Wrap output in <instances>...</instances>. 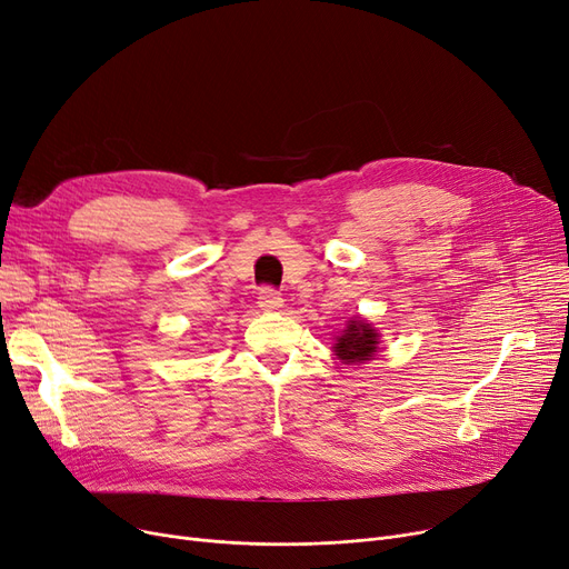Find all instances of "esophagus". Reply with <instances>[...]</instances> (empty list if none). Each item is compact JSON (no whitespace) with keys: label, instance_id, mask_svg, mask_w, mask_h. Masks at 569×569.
Returning a JSON list of instances; mask_svg holds the SVG:
<instances>
[{"label":"esophagus","instance_id":"1","mask_svg":"<svg viewBox=\"0 0 569 569\" xmlns=\"http://www.w3.org/2000/svg\"><path fill=\"white\" fill-rule=\"evenodd\" d=\"M283 305V300H281V295L274 290V288H262L260 292H258V307L260 309H264V311H274V309H279Z\"/></svg>","mask_w":569,"mask_h":569}]
</instances>
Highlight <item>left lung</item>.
<instances>
[{
  "instance_id": "8db88e82",
  "label": "left lung",
  "mask_w": 569,
  "mask_h": 569,
  "mask_svg": "<svg viewBox=\"0 0 569 569\" xmlns=\"http://www.w3.org/2000/svg\"><path fill=\"white\" fill-rule=\"evenodd\" d=\"M379 335L377 330H372L369 323H362V320H351L346 326L343 335L337 337L335 343V353L343 360V362H362L369 360L377 353V341Z\"/></svg>"
}]
</instances>
